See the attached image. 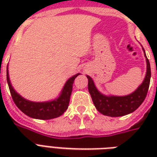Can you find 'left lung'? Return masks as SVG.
<instances>
[{
    "label": "left lung",
    "mask_w": 157,
    "mask_h": 157,
    "mask_svg": "<svg viewBox=\"0 0 157 157\" xmlns=\"http://www.w3.org/2000/svg\"><path fill=\"white\" fill-rule=\"evenodd\" d=\"M143 50L144 52V56L146 58V76L141 85L129 94L124 96L103 94L97 89L93 79L86 75V77L88 78L89 92L90 94L96 109L102 114L112 117H122L134 112L143 103L148 91L151 79L150 63L147 58L144 48Z\"/></svg>",
    "instance_id": "8db88e82"
}]
</instances>
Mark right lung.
Returning <instances> with one entry per match:
<instances>
[{
    "mask_svg": "<svg viewBox=\"0 0 157 157\" xmlns=\"http://www.w3.org/2000/svg\"><path fill=\"white\" fill-rule=\"evenodd\" d=\"M80 74L74 75L66 81L59 95L56 98L45 102H33L21 96L12 86L9 76L8 65L6 70V78L13 102L24 114L34 119L50 120L60 117L67 109L74 80Z\"/></svg>",
    "mask_w": 157,
    "mask_h": 157,
    "instance_id": "add662e5",
    "label": "right lung"
}]
</instances>
